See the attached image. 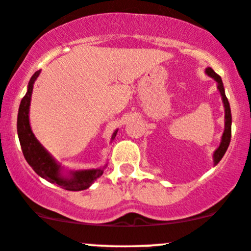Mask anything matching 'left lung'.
Here are the masks:
<instances>
[{
    "label": "left lung",
    "instance_id": "8db88e82",
    "mask_svg": "<svg viewBox=\"0 0 251 251\" xmlns=\"http://www.w3.org/2000/svg\"><path fill=\"white\" fill-rule=\"evenodd\" d=\"M205 74L217 81V88L222 95V101H223V105H224V112H226V115H224V132H223V135H222L221 144H219L218 149L215 150L214 153H213V162H214V165H218V162H219V161L223 158L224 154H226L229 144H230V137H231L230 105H229L228 99H226V90H224L223 81H222L221 76L218 75L217 73H215L214 70L209 67L205 69Z\"/></svg>",
    "mask_w": 251,
    "mask_h": 251
}]
</instances>
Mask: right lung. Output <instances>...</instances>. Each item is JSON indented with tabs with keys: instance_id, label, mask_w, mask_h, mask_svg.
I'll return each mask as SVG.
<instances>
[{
	"instance_id": "obj_1",
	"label": "right lung",
	"mask_w": 251,
	"mask_h": 251,
	"mask_svg": "<svg viewBox=\"0 0 251 251\" xmlns=\"http://www.w3.org/2000/svg\"><path fill=\"white\" fill-rule=\"evenodd\" d=\"M39 74H41V70L36 72L32 75L29 83H28L27 93L21 100L20 109H18L17 132L23 156L28 165L33 168L34 172L41 176L42 178L47 179L50 183L58 184L60 188H64L67 191H84V189L89 188L94 183V181L99 178L104 173V170L107 165L100 168H95V170L94 168L93 170H72L68 171L67 173H63L64 168L36 139L29 124V106L34 81L37 80ZM116 133H118V130H115L112 133L111 141L115 139Z\"/></svg>"
}]
</instances>
